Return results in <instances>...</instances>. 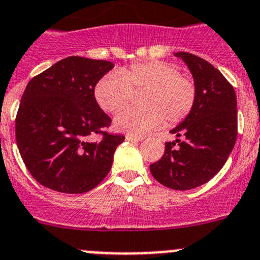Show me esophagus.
Segmentation results:
<instances>
[{"label": "esophagus", "instance_id": "esophagus-1", "mask_svg": "<svg viewBox=\"0 0 260 260\" xmlns=\"http://www.w3.org/2000/svg\"><path fill=\"white\" fill-rule=\"evenodd\" d=\"M142 139H143V138L137 137V135H132V134L126 135V141H128V142H141Z\"/></svg>", "mask_w": 260, "mask_h": 260}]
</instances>
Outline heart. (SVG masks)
<instances>
[{
    "label": "heart",
    "instance_id": "obj_1",
    "mask_svg": "<svg viewBox=\"0 0 260 260\" xmlns=\"http://www.w3.org/2000/svg\"><path fill=\"white\" fill-rule=\"evenodd\" d=\"M142 107L123 110L114 119L121 132L143 134L164 122L173 126L185 121L197 102V86L180 68L167 61L135 62L109 71L95 86V99L103 110L117 113L141 92Z\"/></svg>",
    "mask_w": 260,
    "mask_h": 260
}]
</instances>
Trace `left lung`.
I'll return each mask as SVG.
<instances>
[{"mask_svg": "<svg viewBox=\"0 0 260 260\" xmlns=\"http://www.w3.org/2000/svg\"><path fill=\"white\" fill-rule=\"evenodd\" d=\"M191 71L197 102L189 117L172 130L158 161L150 165L153 178L174 190L195 189L224 167L237 139V98L224 75L210 62L187 52L176 53Z\"/></svg>", "mask_w": 260, "mask_h": 260, "instance_id": "obj_1", "label": "left lung"}]
</instances>
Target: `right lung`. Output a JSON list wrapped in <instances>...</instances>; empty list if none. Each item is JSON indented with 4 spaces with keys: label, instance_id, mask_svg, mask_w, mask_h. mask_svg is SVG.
<instances>
[{
    "label": "right lung",
    "instance_id": "right-lung-1",
    "mask_svg": "<svg viewBox=\"0 0 260 260\" xmlns=\"http://www.w3.org/2000/svg\"><path fill=\"white\" fill-rule=\"evenodd\" d=\"M113 63L71 56L32 78L22 95L15 138L23 162L40 185L65 194L92 190L109 173L123 135L105 132L112 119L95 86ZM102 135L92 142L93 135Z\"/></svg>",
    "mask_w": 260,
    "mask_h": 260
}]
</instances>
